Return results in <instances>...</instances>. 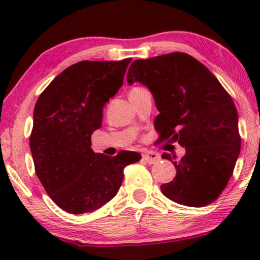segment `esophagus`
<instances>
[{
  "instance_id": "obj_1",
  "label": "esophagus",
  "mask_w": 260,
  "mask_h": 260,
  "mask_svg": "<svg viewBox=\"0 0 260 260\" xmlns=\"http://www.w3.org/2000/svg\"><path fill=\"white\" fill-rule=\"evenodd\" d=\"M143 158L147 161L148 163H150V165H152V163H156L159 161V158H161V156H159L158 152H155V151H148L147 154L143 155Z\"/></svg>"
}]
</instances>
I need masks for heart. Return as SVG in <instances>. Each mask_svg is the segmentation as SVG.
<instances>
[{
	"mask_svg": "<svg viewBox=\"0 0 260 260\" xmlns=\"http://www.w3.org/2000/svg\"><path fill=\"white\" fill-rule=\"evenodd\" d=\"M134 88H137V87H134ZM134 88H133V90H134Z\"/></svg>",
	"mask_w": 260,
	"mask_h": 260,
	"instance_id": "b5f03b06",
	"label": "heart"
}]
</instances>
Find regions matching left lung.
Returning <instances> with one entry per match:
<instances>
[{"mask_svg":"<svg viewBox=\"0 0 260 260\" xmlns=\"http://www.w3.org/2000/svg\"><path fill=\"white\" fill-rule=\"evenodd\" d=\"M126 80L151 91L159 111L155 119L159 140L186 148L182 158L162 155L176 168L174 180L161 186L163 195L189 207L212 204L229 183L241 147L229 92L207 67L181 52L135 60Z\"/></svg>","mask_w":260,"mask_h":260,"instance_id":"8db88e82","label":"left lung"}]
</instances>
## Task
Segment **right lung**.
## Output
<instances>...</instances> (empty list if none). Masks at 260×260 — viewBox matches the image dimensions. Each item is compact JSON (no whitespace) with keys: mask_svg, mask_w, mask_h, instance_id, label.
<instances>
[{"mask_svg":"<svg viewBox=\"0 0 260 260\" xmlns=\"http://www.w3.org/2000/svg\"><path fill=\"white\" fill-rule=\"evenodd\" d=\"M131 59L80 61L45 88L34 108L29 145L35 173L56 206L71 214L93 212L111 200L135 151L95 154L91 135L102 126L103 108L123 85Z\"/></svg>","mask_w":260,"mask_h":260,"instance_id":"right-lung-1","label":"right lung"}]
</instances>
